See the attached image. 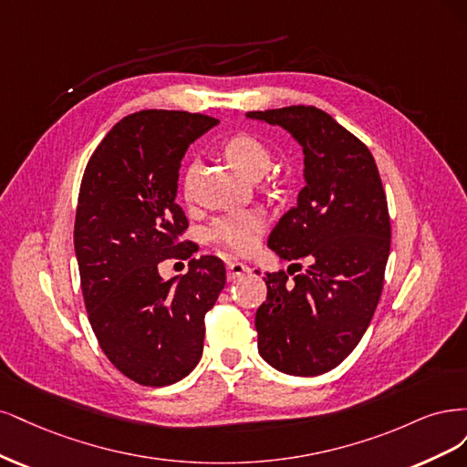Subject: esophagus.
<instances>
[{"instance_id":"obj_1","label":"esophagus","mask_w":467,"mask_h":467,"mask_svg":"<svg viewBox=\"0 0 467 467\" xmlns=\"http://www.w3.org/2000/svg\"><path fill=\"white\" fill-rule=\"evenodd\" d=\"M227 272H229V279H238V277H243V275L250 274L252 267L246 265V264H243V262L231 260V262L227 264Z\"/></svg>"}]
</instances>
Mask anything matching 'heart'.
<instances>
[{
    "label": "heart",
    "mask_w": 467,
    "mask_h": 467,
    "mask_svg": "<svg viewBox=\"0 0 467 467\" xmlns=\"http://www.w3.org/2000/svg\"><path fill=\"white\" fill-rule=\"evenodd\" d=\"M223 151L234 167L248 178H262L272 171L275 157L269 145L258 135L238 131L224 141ZM193 186V169L184 174V192L190 193ZM265 231V215L260 209H240L217 217L209 227V238L219 246L234 254H250L260 244Z\"/></svg>",
    "instance_id": "b5f03b06"
}]
</instances>
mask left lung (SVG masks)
I'll use <instances>...</instances> for the list:
<instances>
[{
	"mask_svg": "<svg viewBox=\"0 0 467 467\" xmlns=\"http://www.w3.org/2000/svg\"><path fill=\"white\" fill-rule=\"evenodd\" d=\"M248 116L303 145L306 186L267 246L310 262L293 280V265L265 275L258 351L285 374L318 376L357 348L380 300L392 236L386 192L368 147L324 110L298 104Z\"/></svg>",
	"mask_w": 467,
	"mask_h": 467,
	"instance_id": "obj_1",
	"label": "left lung"
}]
</instances>
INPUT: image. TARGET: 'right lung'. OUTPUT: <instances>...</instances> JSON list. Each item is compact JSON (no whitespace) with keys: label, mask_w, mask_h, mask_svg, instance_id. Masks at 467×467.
Returning a JSON list of instances; mask_svg holds the SVG:
<instances>
[{"label":"right lung","mask_w":467,"mask_h":467,"mask_svg":"<svg viewBox=\"0 0 467 467\" xmlns=\"http://www.w3.org/2000/svg\"><path fill=\"white\" fill-rule=\"evenodd\" d=\"M217 119L141 110L107 133L87 162L73 244L88 322L110 363L141 386H169L200 363L205 314L227 283L217 255L192 258L164 281L159 264L186 260L188 219L176 203L180 161Z\"/></svg>","instance_id":"1"}]
</instances>
